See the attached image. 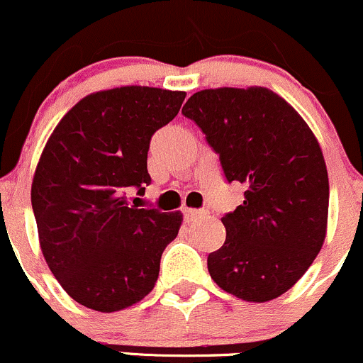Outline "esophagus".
Here are the masks:
<instances>
[{
  "mask_svg": "<svg viewBox=\"0 0 363 363\" xmlns=\"http://www.w3.org/2000/svg\"><path fill=\"white\" fill-rule=\"evenodd\" d=\"M208 213L207 208H184V217L188 220L200 219V217H205Z\"/></svg>",
  "mask_w": 363,
  "mask_h": 363,
  "instance_id": "obj_1",
  "label": "esophagus"
}]
</instances>
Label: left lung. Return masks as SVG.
<instances>
[{
  "label": "left lung",
  "mask_w": 363,
  "mask_h": 363,
  "mask_svg": "<svg viewBox=\"0 0 363 363\" xmlns=\"http://www.w3.org/2000/svg\"><path fill=\"white\" fill-rule=\"evenodd\" d=\"M182 114L219 155L226 181L245 186L243 203L220 219L226 242L208 254L212 280L250 303L281 296L325 240L329 177L318 140L287 101L262 86L196 91Z\"/></svg>",
  "instance_id": "1"
}]
</instances>
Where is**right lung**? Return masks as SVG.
<instances>
[{
    "instance_id": "right-lung-1",
    "label": "right lung",
    "mask_w": 363,
    "mask_h": 363,
    "mask_svg": "<svg viewBox=\"0 0 363 363\" xmlns=\"http://www.w3.org/2000/svg\"><path fill=\"white\" fill-rule=\"evenodd\" d=\"M186 91L120 86L86 95L60 120L30 188L41 252L76 303L111 313L155 287L181 212L128 205L151 184V137L177 116Z\"/></svg>"
}]
</instances>
